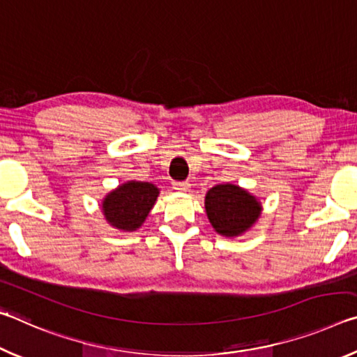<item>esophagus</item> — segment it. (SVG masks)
<instances>
[{"mask_svg":"<svg viewBox=\"0 0 357 357\" xmlns=\"http://www.w3.org/2000/svg\"><path fill=\"white\" fill-rule=\"evenodd\" d=\"M173 189L178 192H189L190 184L187 181H173Z\"/></svg>","mask_w":357,"mask_h":357,"instance_id":"obj_1","label":"esophagus"}]
</instances>
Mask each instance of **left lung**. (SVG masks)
Instances as JSON below:
<instances>
[{"instance_id":"1","label":"left lung","mask_w":357,"mask_h":357,"mask_svg":"<svg viewBox=\"0 0 357 357\" xmlns=\"http://www.w3.org/2000/svg\"><path fill=\"white\" fill-rule=\"evenodd\" d=\"M206 214L211 225L223 236H238L258 219L261 206L250 193L238 185L220 184L206 193Z\"/></svg>"}]
</instances>
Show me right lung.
Listing matches in <instances>:
<instances>
[{"label": "right lung", "instance_id": "add662e5", "mask_svg": "<svg viewBox=\"0 0 357 357\" xmlns=\"http://www.w3.org/2000/svg\"><path fill=\"white\" fill-rule=\"evenodd\" d=\"M157 195L159 189L154 184L130 181L108 193L102 211L113 227L124 231H134L148 217Z\"/></svg>", "mask_w": 357, "mask_h": 357}]
</instances>
